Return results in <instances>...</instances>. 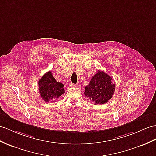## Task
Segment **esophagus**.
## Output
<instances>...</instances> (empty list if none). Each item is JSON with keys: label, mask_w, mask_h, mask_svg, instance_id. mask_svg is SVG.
Wrapping results in <instances>:
<instances>
[{"label": "esophagus", "mask_w": 156, "mask_h": 156, "mask_svg": "<svg viewBox=\"0 0 156 156\" xmlns=\"http://www.w3.org/2000/svg\"><path fill=\"white\" fill-rule=\"evenodd\" d=\"M69 86H70L71 87H77V85L73 84V83H70V84H69Z\"/></svg>", "instance_id": "obj_1"}]
</instances>
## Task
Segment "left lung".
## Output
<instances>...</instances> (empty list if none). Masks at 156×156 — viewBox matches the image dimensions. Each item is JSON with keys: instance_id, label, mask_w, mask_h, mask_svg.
I'll use <instances>...</instances> for the list:
<instances>
[{"instance_id": "left-lung-1", "label": "left lung", "mask_w": 156, "mask_h": 156, "mask_svg": "<svg viewBox=\"0 0 156 156\" xmlns=\"http://www.w3.org/2000/svg\"><path fill=\"white\" fill-rule=\"evenodd\" d=\"M115 90L112 79L103 71L98 70L91 78L89 84L85 87V95L95 105L107 102L112 98Z\"/></svg>"}]
</instances>
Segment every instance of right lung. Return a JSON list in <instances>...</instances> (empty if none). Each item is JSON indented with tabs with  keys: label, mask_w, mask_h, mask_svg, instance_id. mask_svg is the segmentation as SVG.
Returning <instances> with one entry per match:
<instances>
[{
	"label": "right lung",
	"mask_w": 156,
	"mask_h": 156,
	"mask_svg": "<svg viewBox=\"0 0 156 156\" xmlns=\"http://www.w3.org/2000/svg\"><path fill=\"white\" fill-rule=\"evenodd\" d=\"M39 92L45 102L54 101L65 93L63 84L57 82L51 71L45 73L38 81Z\"/></svg>",
	"instance_id": "add662e5"
}]
</instances>
